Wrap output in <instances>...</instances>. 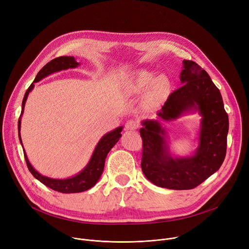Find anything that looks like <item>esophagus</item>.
<instances>
[{
	"instance_id": "obj_1",
	"label": "esophagus",
	"mask_w": 249,
	"mask_h": 249,
	"mask_svg": "<svg viewBox=\"0 0 249 249\" xmlns=\"http://www.w3.org/2000/svg\"><path fill=\"white\" fill-rule=\"evenodd\" d=\"M138 127H139V124L135 120H129L125 124V130L127 131H135L138 129Z\"/></svg>"
}]
</instances>
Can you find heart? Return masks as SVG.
Listing matches in <instances>:
<instances>
[{"instance_id":"b5f03b06","label":"heart","mask_w":249,"mask_h":249,"mask_svg":"<svg viewBox=\"0 0 249 249\" xmlns=\"http://www.w3.org/2000/svg\"><path fill=\"white\" fill-rule=\"evenodd\" d=\"M149 89L146 96V105L156 107L160 104L169 94L170 81L165 75H160L155 78V73L149 69L137 71L134 78L128 85V92L137 94Z\"/></svg>"}]
</instances>
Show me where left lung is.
Returning a JSON list of instances; mask_svg holds the SVG:
<instances>
[{"label":"left lung","mask_w":249,"mask_h":249,"mask_svg":"<svg viewBox=\"0 0 249 249\" xmlns=\"http://www.w3.org/2000/svg\"><path fill=\"white\" fill-rule=\"evenodd\" d=\"M180 82L165 101L159 120L171 121L190 113L201 116L199 145L192 156L172 157L166 131L158 120L142 121L140 134L143 139L142 170L157 186L188 190L195 188L221 167L227 152L229 117L219 89L198 64L183 60Z\"/></svg>","instance_id":"left-lung-1"}]
</instances>
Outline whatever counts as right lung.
Returning a JSON list of instances; mask_svg holds the SVG:
<instances>
[{
    "instance_id": "1",
    "label": "right lung",
    "mask_w": 249,
    "mask_h": 249,
    "mask_svg": "<svg viewBox=\"0 0 249 249\" xmlns=\"http://www.w3.org/2000/svg\"><path fill=\"white\" fill-rule=\"evenodd\" d=\"M80 66V63L76 61V59L73 56H61L58 58H55L51 60L49 63H47L40 71L38 72L37 76L35 77V80L33 83H37L41 81L42 79L48 77L51 74L60 72V71L63 70H68V69H74ZM34 84H31L29 88L27 89L23 99H22V104H21V113L18 119V138L20 141V144L22 146V141L20 137V124H21V115L23 114L24 110V105L25 101L27 99V96L29 92L33 89ZM123 127H117L113 131H110L108 133H106L97 143L92 156L89 161V163L81 170L78 174L69 177V178L65 179H56V178H50V177L44 176L41 173H39L37 170H35L34 167L30 164L26 153L23 149V154H24V159L27 164V167L31 174L39 180L41 183L46 185L47 187L61 192V193H79V192H84L86 190L90 189L93 187L98 179L100 178V176L103 172L104 168V162L105 159L107 157V154L110 152V150L114 147V145L119 141L121 138V132H122ZM23 148V146H22Z\"/></svg>"
}]
</instances>
